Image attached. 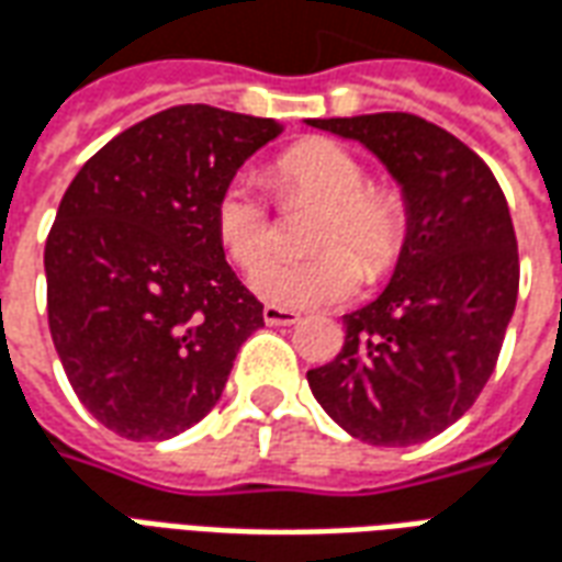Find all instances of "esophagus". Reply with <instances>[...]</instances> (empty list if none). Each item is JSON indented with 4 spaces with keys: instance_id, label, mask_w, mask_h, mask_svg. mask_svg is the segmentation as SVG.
Masks as SVG:
<instances>
[{
    "instance_id": "obj_1",
    "label": "esophagus",
    "mask_w": 562,
    "mask_h": 562,
    "mask_svg": "<svg viewBox=\"0 0 562 562\" xmlns=\"http://www.w3.org/2000/svg\"><path fill=\"white\" fill-rule=\"evenodd\" d=\"M261 316H265V322H268V325H294V322L301 318V313H297V310H289V306L268 304Z\"/></svg>"
}]
</instances>
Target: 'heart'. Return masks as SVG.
Here are the masks:
<instances>
[{
	"instance_id": "b5f03b06",
	"label": "heart",
	"mask_w": 562,
	"mask_h": 562,
	"mask_svg": "<svg viewBox=\"0 0 562 562\" xmlns=\"http://www.w3.org/2000/svg\"><path fill=\"white\" fill-rule=\"evenodd\" d=\"M282 204H322L304 261H268L252 273V289L282 306H330L349 301L361 277L382 280L397 268L409 240V204L401 189L367 183L364 161L340 144L310 138L270 165ZM222 249L240 268H256L270 252V210L252 183L232 180L213 204Z\"/></svg>"
}]
</instances>
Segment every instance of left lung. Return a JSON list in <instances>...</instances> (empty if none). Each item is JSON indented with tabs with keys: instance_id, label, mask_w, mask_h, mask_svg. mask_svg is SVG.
Here are the masks:
<instances>
[{
	"instance_id": "obj_1",
	"label": "left lung",
	"mask_w": 562,
	"mask_h": 562,
	"mask_svg": "<svg viewBox=\"0 0 562 562\" xmlns=\"http://www.w3.org/2000/svg\"><path fill=\"white\" fill-rule=\"evenodd\" d=\"M306 126L370 149L413 220L391 282L342 316L340 355L306 382L355 439L415 446L458 422L494 373L520 277L506 195L463 140L422 116H330Z\"/></svg>"
}]
</instances>
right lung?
Returning <instances> with one entry per match:
<instances>
[{
	"label": "right lung",
	"instance_id": "1",
	"mask_svg": "<svg viewBox=\"0 0 562 562\" xmlns=\"http://www.w3.org/2000/svg\"><path fill=\"white\" fill-rule=\"evenodd\" d=\"M282 123L177 104L108 140L44 246L47 322L80 403L159 442L216 406L265 306L225 261L213 204Z\"/></svg>",
	"mask_w": 562,
	"mask_h": 562
}]
</instances>
